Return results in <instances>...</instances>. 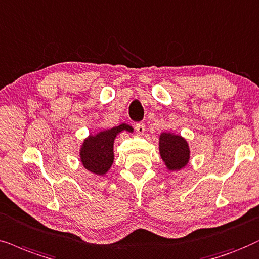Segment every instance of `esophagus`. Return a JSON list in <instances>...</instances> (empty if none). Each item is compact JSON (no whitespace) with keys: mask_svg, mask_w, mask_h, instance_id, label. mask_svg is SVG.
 <instances>
[{"mask_svg":"<svg viewBox=\"0 0 259 259\" xmlns=\"http://www.w3.org/2000/svg\"><path fill=\"white\" fill-rule=\"evenodd\" d=\"M135 130L139 135H143L146 132V125L143 123H136L135 124Z\"/></svg>","mask_w":259,"mask_h":259,"instance_id":"obj_1","label":"esophagus"}]
</instances>
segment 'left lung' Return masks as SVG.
<instances>
[{
	"label": "left lung",
	"mask_w": 259,
	"mask_h": 259,
	"mask_svg": "<svg viewBox=\"0 0 259 259\" xmlns=\"http://www.w3.org/2000/svg\"><path fill=\"white\" fill-rule=\"evenodd\" d=\"M159 150L169 171H179L189 163L190 148L186 140L181 135L162 133L159 137Z\"/></svg>",
	"instance_id": "left-lung-1"
}]
</instances>
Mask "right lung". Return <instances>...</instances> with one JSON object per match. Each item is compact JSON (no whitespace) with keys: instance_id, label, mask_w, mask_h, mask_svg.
<instances>
[{"instance_id":"1","label":"right lung","mask_w":259,"mask_h":259,"mask_svg":"<svg viewBox=\"0 0 259 259\" xmlns=\"http://www.w3.org/2000/svg\"><path fill=\"white\" fill-rule=\"evenodd\" d=\"M133 133L134 129L126 124H120L112 129L103 130L96 135H90L83 141L80 149V159L83 167L98 176L107 173L113 163V143L119 133Z\"/></svg>"}]
</instances>
